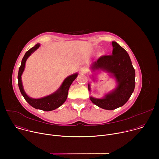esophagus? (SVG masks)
Wrapping results in <instances>:
<instances>
[{
  "mask_svg": "<svg viewBox=\"0 0 159 159\" xmlns=\"http://www.w3.org/2000/svg\"><path fill=\"white\" fill-rule=\"evenodd\" d=\"M79 72H80V74H85V73L87 72V70L86 68H85V67H82L81 69H80Z\"/></svg>",
  "mask_w": 159,
  "mask_h": 159,
  "instance_id": "obj_1",
  "label": "esophagus"
}]
</instances>
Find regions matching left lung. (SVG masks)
<instances>
[{"mask_svg":"<svg viewBox=\"0 0 159 159\" xmlns=\"http://www.w3.org/2000/svg\"><path fill=\"white\" fill-rule=\"evenodd\" d=\"M112 54L103 55L92 65V69L102 70L112 74L117 82L115 90L103 99L90 97L94 104L107 110H113L123 106L131 97L135 86V71L126 51L116 42L112 41ZM90 90V85L88 84Z\"/></svg>","mask_w":159,"mask_h":159,"instance_id":"obj_1","label":"left lung"}]
</instances>
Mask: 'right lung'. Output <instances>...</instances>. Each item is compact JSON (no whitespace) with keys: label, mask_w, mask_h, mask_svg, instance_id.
<instances>
[{"label":"right lung","mask_w":159,"mask_h":159,"mask_svg":"<svg viewBox=\"0 0 159 159\" xmlns=\"http://www.w3.org/2000/svg\"><path fill=\"white\" fill-rule=\"evenodd\" d=\"M39 47V44H36L34 47L31 48L25 53L23 58L22 60L21 65L19 67L17 79H18V85L20 91V93L23 96L25 100L33 107L36 109H39L44 111H50L54 110L60 106H61L67 98L69 89L74 82V80L77 78V74H73L69 77H66L63 82L60 89L55 93L46 96L41 99H33L30 98L26 95L22 87L21 81V75L23 72L25 67V63L27 58L31 55V54L36 50Z\"/></svg>","instance_id":"right-lung-1"}]
</instances>
